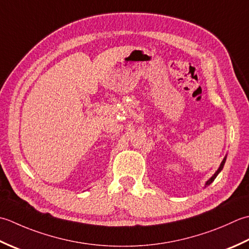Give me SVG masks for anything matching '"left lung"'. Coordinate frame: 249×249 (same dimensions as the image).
I'll return each instance as SVG.
<instances>
[{
  "label": "left lung",
  "mask_w": 249,
  "mask_h": 249,
  "mask_svg": "<svg viewBox=\"0 0 249 249\" xmlns=\"http://www.w3.org/2000/svg\"><path fill=\"white\" fill-rule=\"evenodd\" d=\"M226 159H227V157H225V158H224V160H222V161H221V163H220V166H219V167H218V170H217V171L215 172V174H214V175H213V176L211 177V178H210L209 180H207V181H206V184H205V187H206V186H209V185H211V184H212V182H213V181H214V179H215V178H216V177H217V175L220 173V172H221V170H222V167H224V165H225V163H226Z\"/></svg>",
  "instance_id": "left-lung-1"
}]
</instances>
